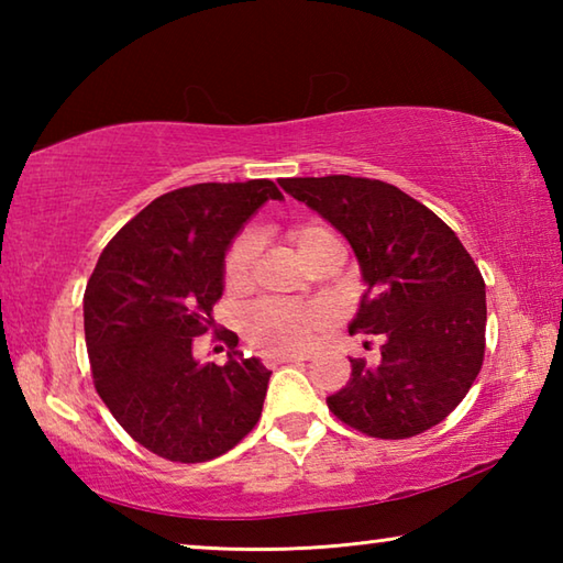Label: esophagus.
<instances>
[{"label": "esophagus", "mask_w": 563, "mask_h": 563, "mask_svg": "<svg viewBox=\"0 0 563 563\" xmlns=\"http://www.w3.org/2000/svg\"><path fill=\"white\" fill-rule=\"evenodd\" d=\"M300 360H305L302 355H263V362L268 367H275V365H288V362H300Z\"/></svg>", "instance_id": "1"}]
</instances>
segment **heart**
I'll return each instance as SVG.
<instances>
[{"label": "heart", "mask_w": 563, "mask_h": 563, "mask_svg": "<svg viewBox=\"0 0 563 563\" xmlns=\"http://www.w3.org/2000/svg\"><path fill=\"white\" fill-rule=\"evenodd\" d=\"M290 243L305 263L322 247L340 245L338 235L320 223H300L290 228ZM255 258V238L245 235L238 241L225 258V285L231 290L243 288L251 278ZM245 335L253 345L271 352H298L316 335L320 316L312 308H285V305H258L245 316Z\"/></svg>", "instance_id": "1"}]
</instances>
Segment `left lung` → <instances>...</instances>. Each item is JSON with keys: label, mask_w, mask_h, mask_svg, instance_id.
<instances>
[{"label": "left lung", "mask_w": 563, "mask_h": 563, "mask_svg": "<svg viewBox=\"0 0 563 563\" xmlns=\"http://www.w3.org/2000/svg\"><path fill=\"white\" fill-rule=\"evenodd\" d=\"M283 190L335 228L355 253L365 292L350 332L379 335V360H350L328 397L342 422L379 440L440 424L470 393L484 360L487 295L460 238L385 180L283 178Z\"/></svg>", "instance_id": "8db88e82"}]
</instances>
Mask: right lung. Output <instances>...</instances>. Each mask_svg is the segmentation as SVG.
I'll return each mask as SVG.
<instances>
[{"instance_id": "obj_1", "label": "right lung", "mask_w": 563, "mask_h": 563, "mask_svg": "<svg viewBox=\"0 0 563 563\" xmlns=\"http://www.w3.org/2000/svg\"><path fill=\"white\" fill-rule=\"evenodd\" d=\"M268 201V178L196 184L151 201L103 247L84 292L93 385L117 422L170 462H208L253 430L271 369L231 342L225 365L194 357V338L216 328L225 253Z\"/></svg>"}]
</instances>
